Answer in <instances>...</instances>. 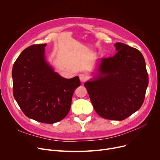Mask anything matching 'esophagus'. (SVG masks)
<instances>
[{
  "mask_svg": "<svg viewBox=\"0 0 160 160\" xmlns=\"http://www.w3.org/2000/svg\"><path fill=\"white\" fill-rule=\"evenodd\" d=\"M79 78L82 82H85L88 79L87 75L85 74H79Z\"/></svg>",
  "mask_w": 160,
  "mask_h": 160,
  "instance_id": "34e87169",
  "label": "esophagus"
}]
</instances>
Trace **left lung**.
I'll use <instances>...</instances> for the list:
<instances>
[{"instance_id": "1", "label": "left lung", "mask_w": 160, "mask_h": 160, "mask_svg": "<svg viewBox=\"0 0 160 160\" xmlns=\"http://www.w3.org/2000/svg\"><path fill=\"white\" fill-rule=\"evenodd\" d=\"M114 47L117 53L100 59L96 75L84 86L98 115L122 121L143 103L148 75L139 50L122 43H116Z\"/></svg>"}]
</instances>
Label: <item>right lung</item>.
Here are the masks:
<instances>
[{
  "instance_id": "add662e5",
  "label": "right lung",
  "mask_w": 160,
  "mask_h": 160,
  "mask_svg": "<svg viewBox=\"0 0 160 160\" xmlns=\"http://www.w3.org/2000/svg\"><path fill=\"white\" fill-rule=\"evenodd\" d=\"M47 44L25 48L12 69L13 93L24 115L43 123L53 124L68 114L78 77L65 78L47 62Z\"/></svg>"
}]
</instances>
